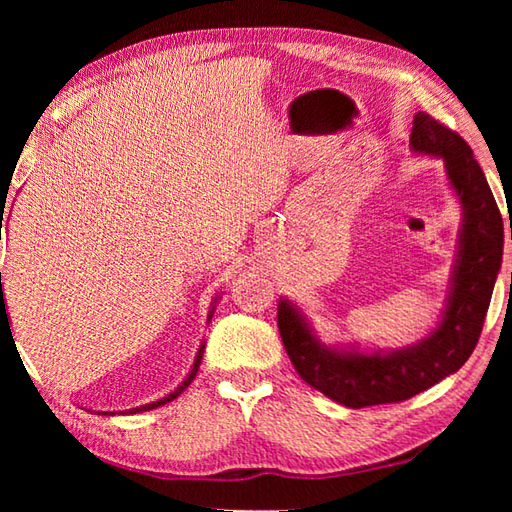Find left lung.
Segmentation results:
<instances>
[{
  "mask_svg": "<svg viewBox=\"0 0 512 512\" xmlns=\"http://www.w3.org/2000/svg\"><path fill=\"white\" fill-rule=\"evenodd\" d=\"M409 149L442 162L449 189L462 209L447 299L436 328L416 343L372 350L356 341L323 343L295 301L281 297L277 306L281 341L299 376L352 409L407 400L458 372L480 339L502 268L504 222L471 147L436 118L418 112Z\"/></svg>",
  "mask_w": 512,
  "mask_h": 512,
  "instance_id": "1",
  "label": "left lung"
}]
</instances>
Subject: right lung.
<instances>
[{
	"mask_svg": "<svg viewBox=\"0 0 512 512\" xmlns=\"http://www.w3.org/2000/svg\"><path fill=\"white\" fill-rule=\"evenodd\" d=\"M0 220H4V215L0 217ZM0 237H2V226H0ZM220 297H222V292L220 295H215L213 297V301H211V308H209V314H206V323H209L211 319H213V312H215V306H217V301H220ZM2 319H6L8 321V314H6V301H4V292H2V275H0V321ZM8 325H10V321H8ZM204 347H206V341H202L200 343V347H198V354H195V361H193V365H191V369H189V374L184 376V380L182 383L171 391V394H167L165 398H160V400H154V402H147V405H140V407H134V409H129L127 413H140V411H151V409H156V407H162V405H167V402H171L173 398H178L184 389H187L191 383H193V378H195V374H198V369H200V363H202V356H204ZM99 413H103V416H116V411H99Z\"/></svg>",
	"mask_w": 512,
	"mask_h": 512,
	"instance_id": "obj_1",
	"label": "right lung"
}]
</instances>
